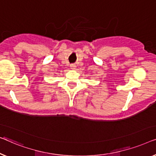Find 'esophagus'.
<instances>
[{
    "mask_svg": "<svg viewBox=\"0 0 156 156\" xmlns=\"http://www.w3.org/2000/svg\"><path fill=\"white\" fill-rule=\"evenodd\" d=\"M71 66V69H75L76 67V66L75 64H71V66Z\"/></svg>",
    "mask_w": 156,
    "mask_h": 156,
    "instance_id": "1",
    "label": "esophagus"
}]
</instances>
